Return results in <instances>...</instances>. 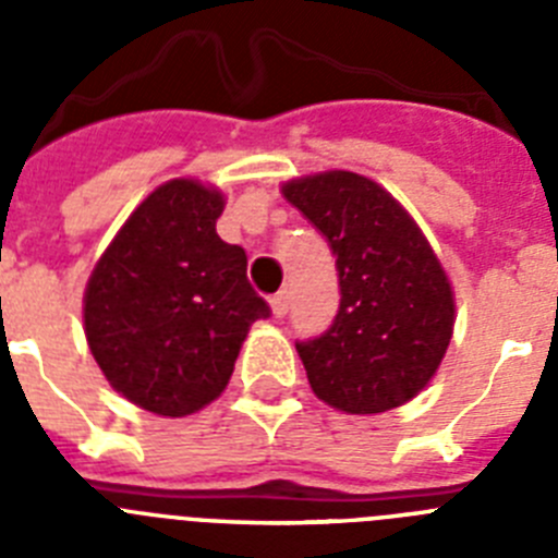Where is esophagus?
I'll list each match as a JSON object with an SVG mask.
<instances>
[{
    "label": "esophagus",
    "instance_id": "obj_1",
    "mask_svg": "<svg viewBox=\"0 0 558 558\" xmlns=\"http://www.w3.org/2000/svg\"><path fill=\"white\" fill-rule=\"evenodd\" d=\"M270 310H274L276 318H284V313H288V290H279V293L270 299Z\"/></svg>",
    "mask_w": 558,
    "mask_h": 558
}]
</instances>
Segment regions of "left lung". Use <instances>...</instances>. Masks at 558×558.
<instances>
[{
  "mask_svg": "<svg viewBox=\"0 0 558 558\" xmlns=\"http://www.w3.org/2000/svg\"><path fill=\"white\" fill-rule=\"evenodd\" d=\"M282 195L327 236L338 268L332 327L295 343L310 388L357 416L405 405L441 366L456 324L430 243L397 198L357 172L293 179Z\"/></svg>",
  "mask_w": 558,
  "mask_h": 558,
  "instance_id": "obj_1",
  "label": "left lung"
}]
</instances>
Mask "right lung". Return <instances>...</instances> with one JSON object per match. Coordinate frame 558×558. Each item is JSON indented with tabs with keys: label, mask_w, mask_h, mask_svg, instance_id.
Returning a JSON list of instances; mask_svg holds the SVG:
<instances>
[{
	"label": "right lung",
	"mask_w": 558,
	"mask_h": 558,
	"mask_svg": "<svg viewBox=\"0 0 558 558\" xmlns=\"http://www.w3.org/2000/svg\"><path fill=\"white\" fill-rule=\"evenodd\" d=\"M226 201L192 179L153 190L88 276L83 324L113 391L159 416L223 393L248 327L270 307L248 256L215 231Z\"/></svg>",
	"instance_id": "1"
}]
</instances>
